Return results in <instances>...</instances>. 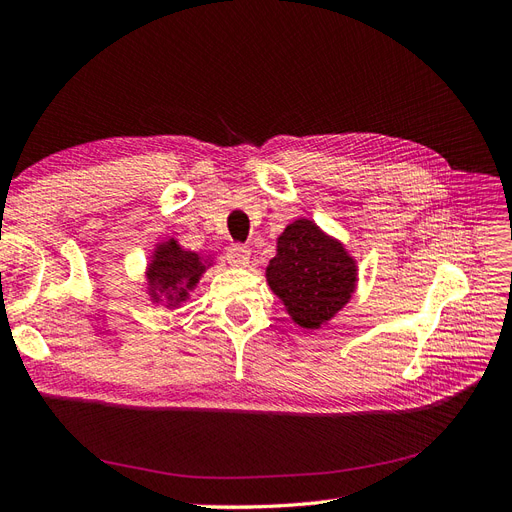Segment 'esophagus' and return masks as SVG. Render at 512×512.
<instances>
[{
	"label": "esophagus",
	"instance_id": "1",
	"mask_svg": "<svg viewBox=\"0 0 512 512\" xmlns=\"http://www.w3.org/2000/svg\"><path fill=\"white\" fill-rule=\"evenodd\" d=\"M250 256H252L250 247L241 245V243H232L228 250H226V260L230 262V265H235V267H245L247 262H250Z\"/></svg>",
	"mask_w": 512,
	"mask_h": 512
}]
</instances>
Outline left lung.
I'll return each mask as SVG.
<instances>
[{
	"mask_svg": "<svg viewBox=\"0 0 512 512\" xmlns=\"http://www.w3.org/2000/svg\"><path fill=\"white\" fill-rule=\"evenodd\" d=\"M267 282L299 327L318 329L352 297L356 265L342 243L329 239L314 222L297 220L277 239Z\"/></svg>",
	"mask_w": 512,
	"mask_h": 512,
	"instance_id": "1",
	"label": "left lung"
}]
</instances>
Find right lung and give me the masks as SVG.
I'll return each instance as SVG.
<instances>
[{
  "label": "right lung",
  "instance_id": "obj_1",
  "mask_svg": "<svg viewBox=\"0 0 512 512\" xmlns=\"http://www.w3.org/2000/svg\"><path fill=\"white\" fill-rule=\"evenodd\" d=\"M205 265L194 252H183L175 239L162 243L149 265V286L156 301L166 299L168 305H177L188 299V290L198 284Z\"/></svg>",
  "mask_w": 512,
  "mask_h": 512
}]
</instances>
